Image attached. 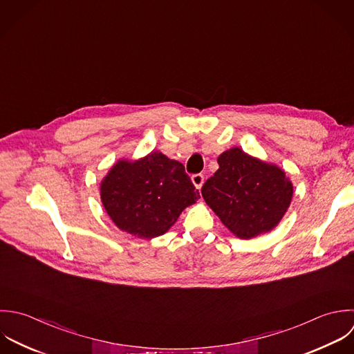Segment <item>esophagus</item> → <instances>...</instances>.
<instances>
[{
	"label": "esophagus",
	"instance_id": "esophagus-1",
	"mask_svg": "<svg viewBox=\"0 0 354 354\" xmlns=\"http://www.w3.org/2000/svg\"><path fill=\"white\" fill-rule=\"evenodd\" d=\"M192 182L194 183V186H196V189H201V186H203V183H204V176L201 175V174H196V175H193L192 176Z\"/></svg>",
	"mask_w": 354,
	"mask_h": 354
}]
</instances>
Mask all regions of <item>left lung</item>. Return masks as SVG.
<instances>
[{
    "instance_id": "8db88e82",
    "label": "left lung",
    "mask_w": 354,
    "mask_h": 354,
    "mask_svg": "<svg viewBox=\"0 0 354 354\" xmlns=\"http://www.w3.org/2000/svg\"><path fill=\"white\" fill-rule=\"evenodd\" d=\"M218 164L219 169L204 183L201 194L222 223L244 240L276 227L294 193L286 172L239 147L222 153Z\"/></svg>"
}]
</instances>
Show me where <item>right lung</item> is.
I'll return each instance as SVG.
<instances>
[{
	"mask_svg": "<svg viewBox=\"0 0 354 354\" xmlns=\"http://www.w3.org/2000/svg\"><path fill=\"white\" fill-rule=\"evenodd\" d=\"M100 198L118 229L153 239L164 234L200 193L183 164L151 151L138 161L114 164L100 183Z\"/></svg>",
	"mask_w": 354,
	"mask_h": 354,
	"instance_id": "1",
	"label": "right lung"
}]
</instances>
